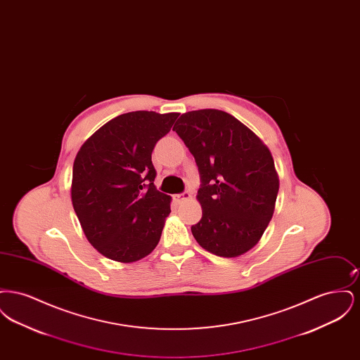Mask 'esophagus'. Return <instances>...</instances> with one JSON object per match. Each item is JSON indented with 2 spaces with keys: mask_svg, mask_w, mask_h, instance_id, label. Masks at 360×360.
<instances>
[{
  "mask_svg": "<svg viewBox=\"0 0 360 360\" xmlns=\"http://www.w3.org/2000/svg\"><path fill=\"white\" fill-rule=\"evenodd\" d=\"M174 198H175V201L182 202V201H188V200H190V198H191V194H190L188 191H185V193H182V194H175Z\"/></svg>",
  "mask_w": 360,
  "mask_h": 360,
  "instance_id": "34e87169",
  "label": "esophagus"
}]
</instances>
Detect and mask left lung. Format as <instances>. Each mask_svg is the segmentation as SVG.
<instances>
[{"label":"left lung","mask_w":360,"mask_h":360,"mask_svg":"<svg viewBox=\"0 0 360 360\" xmlns=\"http://www.w3.org/2000/svg\"><path fill=\"white\" fill-rule=\"evenodd\" d=\"M172 131L184 140L201 175L197 243L217 257L254 248L274 214L279 178L269 147L248 127L219 109L184 113Z\"/></svg>","instance_id":"obj_1"}]
</instances>
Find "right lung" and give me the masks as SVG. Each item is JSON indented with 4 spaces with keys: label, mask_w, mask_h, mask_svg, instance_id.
<instances>
[{
    "label": "right lung",
    "mask_w": 360,
    "mask_h": 360,
    "mask_svg": "<svg viewBox=\"0 0 360 360\" xmlns=\"http://www.w3.org/2000/svg\"><path fill=\"white\" fill-rule=\"evenodd\" d=\"M178 116L124 113L103 124L75 156L71 202L86 239L103 257L134 263L158 245L172 197L155 188L151 155Z\"/></svg>",
    "instance_id": "obj_1"
}]
</instances>
